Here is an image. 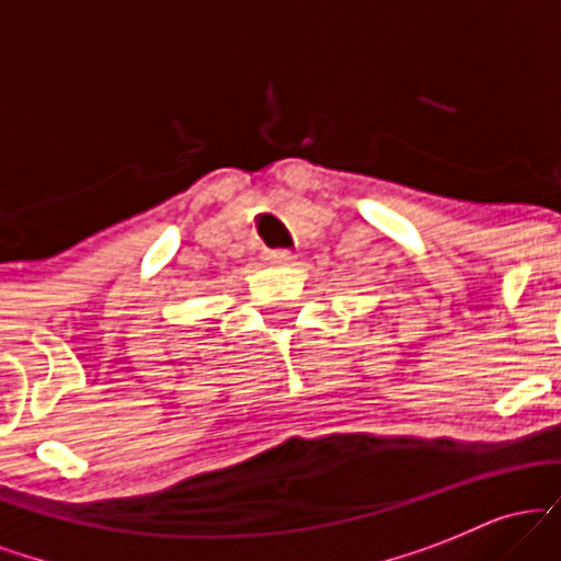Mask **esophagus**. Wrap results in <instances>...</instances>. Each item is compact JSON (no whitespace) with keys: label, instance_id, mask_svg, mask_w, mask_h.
I'll list each match as a JSON object with an SVG mask.
<instances>
[{"label":"esophagus","instance_id":"34e87169","mask_svg":"<svg viewBox=\"0 0 561 561\" xmlns=\"http://www.w3.org/2000/svg\"><path fill=\"white\" fill-rule=\"evenodd\" d=\"M268 259H272V263H289L295 259V253L287 248H279V250H272V253H268Z\"/></svg>","mask_w":561,"mask_h":561}]
</instances>
